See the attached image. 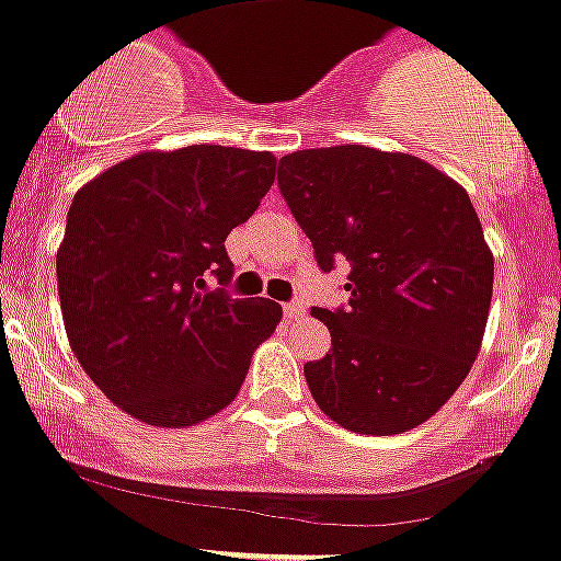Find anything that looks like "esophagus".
Segmentation results:
<instances>
[{
    "label": "esophagus",
    "instance_id": "esophagus-1",
    "mask_svg": "<svg viewBox=\"0 0 561 561\" xmlns=\"http://www.w3.org/2000/svg\"><path fill=\"white\" fill-rule=\"evenodd\" d=\"M282 312H285L287 320H293V318H301V314L307 312V309H304V304L293 301V304H285V307H282Z\"/></svg>",
    "mask_w": 561,
    "mask_h": 561
}]
</instances>
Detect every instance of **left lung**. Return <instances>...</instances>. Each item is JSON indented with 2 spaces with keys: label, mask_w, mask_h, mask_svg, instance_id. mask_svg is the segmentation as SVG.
Listing matches in <instances>:
<instances>
[{
  "label": "left lung",
  "mask_w": 561,
  "mask_h": 561,
  "mask_svg": "<svg viewBox=\"0 0 561 561\" xmlns=\"http://www.w3.org/2000/svg\"><path fill=\"white\" fill-rule=\"evenodd\" d=\"M279 188L323 271L351 263L347 307H312L331 351L304 364L320 411L345 431L394 436L458 391L480 353L493 254L460 183L408 153L298 150Z\"/></svg>",
  "instance_id": "8db88e82"
}]
</instances>
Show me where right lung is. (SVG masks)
<instances>
[{"instance_id": "right-lung-1", "label": "right lung", "mask_w": 561, "mask_h": 561, "mask_svg": "<svg viewBox=\"0 0 561 561\" xmlns=\"http://www.w3.org/2000/svg\"><path fill=\"white\" fill-rule=\"evenodd\" d=\"M276 159L221 145L150 150L76 192L57 252L65 331L92 383L153 427L236 400L282 307L232 298L225 241L257 210ZM216 275V291L204 287Z\"/></svg>"}]
</instances>
